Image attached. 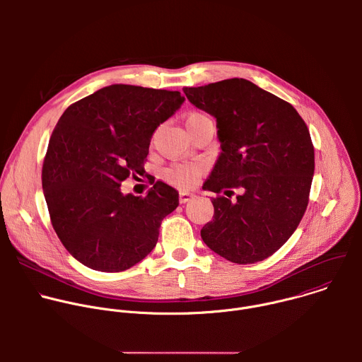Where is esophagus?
<instances>
[{"instance_id":"1","label":"esophagus","mask_w":362,"mask_h":362,"mask_svg":"<svg viewBox=\"0 0 362 362\" xmlns=\"http://www.w3.org/2000/svg\"><path fill=\"white\" fill-rule=\"evenodd\" d=\"M193 197H194V193H192V192L183 190V192L179 193V202H180V203H186V202L192 200Z\"/></svg>"}]
</instances>
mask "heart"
I'll use <instances>...</instances> for the list:
<instances>
[{
    "label": "heart",
    "instance_id": "obj_1",
    "mask_svg": "<svg viewBox=\"0 0 362 362\" xmlns=\"http://www.w3.org/2000/svg\"><path fill=\"white\" fill-rule=\"evenodd\" d=\"M185 124H186L187 132H192V130L199 129L206 124H214V122L208 115H204L203 112H190L185 119ZM199 175H200V168L194 163L176 165V166H172L168 170H165V179L169 183L180 186V187H189L190 185H193V182L196 180V177Z\"/></svg>",
    "mask_w": 362,
    "mask_h": 362
}]
</instances>
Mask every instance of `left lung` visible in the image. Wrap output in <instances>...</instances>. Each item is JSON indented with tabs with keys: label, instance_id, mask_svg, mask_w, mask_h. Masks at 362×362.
Returning a JSON list of instances; mask_svg holds the SVG:
<instances>
[{
	"label": "left lung",
	"instance_id": "1",
	"mask_svg": "<svg viewBox=\"0 0 362 362\" xmlns=\"http://www.w3.org/2000/svg\"><path fill=\"white\" fill-rule=\"evenodd\" d=\"M194 107L216 119L221 154L203 189H240L212 199L200 236L225 259H267L295 232L308 206L315 156L309 130L285 100L245 78L185 87Z\"/></svg>",
	"mask_w": 362,
	"mask_h": 362
}]
</instances>
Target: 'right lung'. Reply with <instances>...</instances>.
Returning <instances> with one entry per match:
<instances>
[{
	"label": "right lung",
	"mask_w": 362,
	"mask_h": 362,
	"mask_svg": "<svg viewBox=\"0 0 362 362\" xmlns=\"http://www.w3.org/2000/svg\"><path fill=\"white\" fill-rule=\"evenodd\" d=\"M179 91L112 84L78 100L60 117L42 165L51 223L70 255L100 272H122L158 243L159 228L179 204L156 182L146 196L122 193L139 173L151 136L183 105Z\"/></svg>",
	"instance_id": "add662e5"
}]
</instances>
